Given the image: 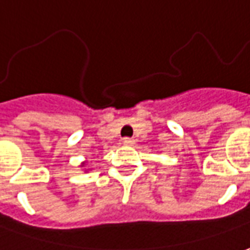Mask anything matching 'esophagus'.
<instances>
[{
  "mask_svg": "<svg viewBox=\"0 0 250 250\" xmlns=\"http://www.w3.org/2000/svg\"><path fill=\"white\" fill-rule=\"evenodd\" d=\"M123 144H125V145H133V144H135V141H134L133 138H125V140H123Z\"/></svg>",
  "mask_w": 250,
  "mask_h": 250,
  "instance_id": "obj_1",
  "label": "esophagus"
}]
</instances>
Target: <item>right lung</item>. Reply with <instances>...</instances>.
I'll return each mask as SVG.
<instances>
[{"label":"right lung","instance_id":"1","mask_svg":"<svg viewBox=\"0 0 250 250\" xmlns=\"http://www.w3.org/2000/svg\"><path fill=\"white\" fill-rule=\"evenodd\" d=\"M84 166H85V162H83L82 163V167H84Z\"/></svg>","mask_w":250,"mask_h":250}]
</instances>
